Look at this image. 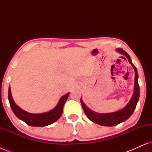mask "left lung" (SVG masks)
<instances>
[{
    "mask_svg": "<svg viewBox=\"0 0 152 152\" xmlns=\"http://www.w3.org/2000/svg\"><path fill=\"white\" fill-rule=\"evenodd\" d=\"M117 50L120 53L124 55L128 59V61L132 64V66L134 68L135 70V83H134V92L133 93L132 97L128 103V104L126 106L124 109H122L120 111L113 112V113H95L88 109L84 103L83 102L82 99H80L81 104H82V108L84 109V111L86 115L91 121L95 122V123L98 124L102 126H115L117 124L121 123V122L125 121L132 115L134 113L135 108L136 107L137 102H138L139 99V95H140V88H139V85L138 82V72L137 69L134 64H132V60L129 55H128L126 51H124L122 48H118Z\"/></svg>",
    "mask_w": 152,
    "mask_h": 152,
    "instance_id": "obj_1",
    "label": "left lung"
}]
</instances>
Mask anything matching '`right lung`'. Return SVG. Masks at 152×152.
<instances>
[{
  "label": "right lung",
  "instance_id": "add662e5",
  "mask_svg": "<svg viewBox=\"0 0 152 152\" xmlns=\"http://www.w3.org/2000/svg\"><path fill=\"white\" fill-rule=\"evenodd\" d=\"M68 95L67 93L64 96H62L58 103V104L54 108L53 110L46 113L33 114L23 111V110L18 107L16 104L12 97L11 89L9 88V93H8V99H9L11 109L16 117L20 120L26 122L27 124L32 126H45L49 124H53V122L57 121L61 117L63 107L66 101L67 100Z\"/></svg>",
  "mask_w": 152,
  "mask_h": 152
}]
</instances>
